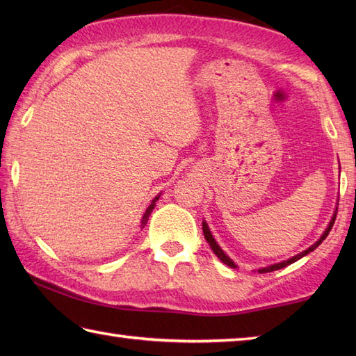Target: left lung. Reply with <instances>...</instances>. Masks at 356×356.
I'll return each mask as SVG.
<instances>
[{
  "mask_svg": "<svg viewBox=\"0 0 356 356\" xmlns=\"http://www.w3.org/2000/svg\"><path fill=\"white\" fill-rule=\"evenodd\" d=\"M335 217H337V208H335V213H334V216H332V218H330V222H329V225H327V228L324 229V232L321 234V237H320L318 240H316L312 246H309V248L306 249V251L300 252V254H297V255H293L292 259H287V260H284V261H280V263H275V264H269V266H266V268H260V269H259L260 274H266V272H272V270H277V269L286 268L287 264L295 263L297 260L303 259V257H305V255H307L309 252H312L314 249L318 248V246L323 243V240L329 236V232H330V229H332V226H334V223H335ZM202 229H203V236H205V238H207V241L209 243L211 249H213V252L218 257V259H220V260L226 264V266H229V268H237V264L234 263V261L229 259V257L223 252V249H222L220 246H218V243L216 241V238L213 237V232L209 231V226H208V223H207L205 220L202 222Z\"/></svg>",
  "mask_w": 356,
  "mask_h": 356,
  "instance_id": "8db88e82",
  "label": "left lung"
}]
</instances>
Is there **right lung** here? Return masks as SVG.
<instances>
[{"label": "right lung", "mask_w": 356, "mask_h": 356, "mask_svg": "<svg viewBox=\"0 0 356 356\" xmlns=\"http://www.w3.org/2000/svg\"><path fill=\"white\" fill-rule=\"evenodd\" d=\"M159 197H161V194H157L156 197L151 200V203H149V207L147 208V211L145 213H143V216H142V220H140V228H143V226L147 225V222H148V217H149V214H151V211L154 209V207H156V202L159 200Z\"/></svg>", "instance_id": "obj_1"}]
</instances>
